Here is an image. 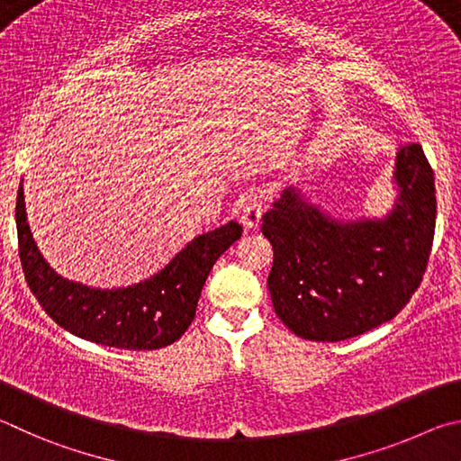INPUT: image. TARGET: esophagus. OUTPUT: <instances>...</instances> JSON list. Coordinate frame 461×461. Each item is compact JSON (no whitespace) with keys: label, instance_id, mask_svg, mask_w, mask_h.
Instances as JSON below:
<instances>
[{"label":"esophagus","instance_id":"1","mask_svg":"<svg viewBox=\"0 0 461 461\" xmlns=\"http://www.w3.org/2000/svg\"><path fill=\"white\" fill-rule=\"evenodd\" d=\"M263 208H265V194L263 192L247 194V200H245V206H243V216H240V221H243L247 229H253V226L259 224Z\"/></svg>","mask_w":461,"mask_h":461}]
</instances>
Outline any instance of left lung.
<instances>
[{"label":"left lung","instance_id":"obj_1","mask_svg":"<svg viewBox=\"0 0 461 461\" xmlns=\"http://www.w3.org/2000/svg\"><path fill=\"white\" fill-rule=\"evenodd\" d=\"M399 204L384 221L338 222L295 190L263 214L273 245V308L295 336L340 342L391 321L421 285L435 232L433 169L419 143L401 145Z\"/></svg>","mask_w":461,"mask_h":461}]
</instances>
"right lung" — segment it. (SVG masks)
I'll use <instances>...</instances> for the list:
<instances>
[{"label": "right lung", "mask_w": 461, "mask_h": 461, "mask_svg": "<svg viewBox=\"0 0 461 461\" xmlns=\"http://www.w3.org/2000/svg\"><path fill=\"white\" fill-rule=\"evenodd\" d=\"M18 253L30 292L60 328L88 342L123 350H156L174 344L196 316L206 277L226 249L243 235L229 222L200 235L158 276L125 289H93L62 279L38 253L20 184L15 200Z\"/></svg>", "instance_id": "obj_1"}]
</instances>
